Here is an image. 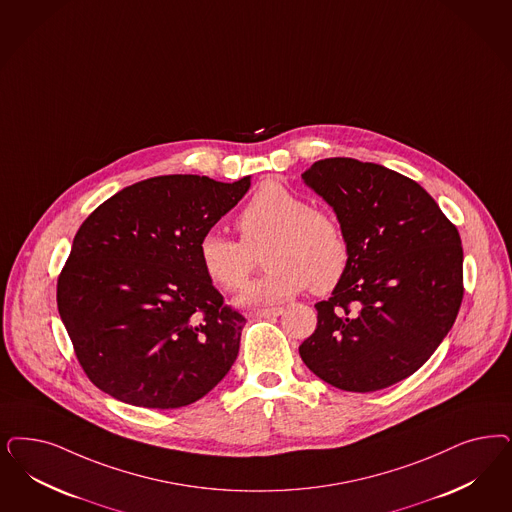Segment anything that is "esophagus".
<instances>
[{"label":"esophagus","mask_w":512,"mask_h":512,"mask_svg":"<svg viewBox=\"0 0 512 512\" xmlns=\"http://www.w3.org/2000/svg\"><path fill=\"white\" fill-rule=\"evenodd\" d=\"M282 306H272V308H263V310H257V318L274 319L278 316H282Z\"/></svg>","instance_id":"esophagus-1"}]
</instances>
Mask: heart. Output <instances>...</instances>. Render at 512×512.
Wrapping results in <instances>:
<instances>
[{
	"instance_id": "b5f03b06",
	"label": "heart",
	"mask_w": 512,
	"mask_h": 512,
	"mask_svg": "<svg viewBox=\"0 0 512 512\" xmlns=\"http://www.w3.org/2000/svg\"><path fill=\"white\" fill-rule=\"evenodd\" d=\"M242 240L208 230L198 240V263L206 278L223 291L246 285L263 251L265 274L242 293L247 306L291 299L310 287L329 293L344 280L352 249L342 225L276 179H266L238 213Z\"/></svg>"
}]
</instances>
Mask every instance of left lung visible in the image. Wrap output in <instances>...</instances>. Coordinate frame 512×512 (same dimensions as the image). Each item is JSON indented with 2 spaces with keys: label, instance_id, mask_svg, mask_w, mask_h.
Returning <instances> with one entry per match:
<instances>
[{
  "label": "left lung",
  "instance_id": "left-lung-1",
  "mask_svg": "<svg viewBox=\"0 0 512 512\" xmlns=\"http://www.w3.org/2000/svg\"><path fill=\"white\" fill-rule=\"evenodd\" d=\"M302 179L335 210L352 259L318 327L306 367L344 391L388 388L418 371L452 329L463 299L456 225L410 177L355 159L314 162Z\"/></svg>",
  "mask_w": 512,
  "mask_h": 512
}]
</instances>
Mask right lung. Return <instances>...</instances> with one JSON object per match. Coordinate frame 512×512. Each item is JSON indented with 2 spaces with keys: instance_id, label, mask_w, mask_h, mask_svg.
I'll list each match as a JSON object with an SVG mask.
<instances>
[{
  "instance_id": "1",
  "label": "right lung",
  "mask_w": 512,
  "mask_h": 512,
  "mask_svg": "<svg viewBox=\"0 0 512 512\" xmlns=\"http://www.w3.org/2000/svg\"><path fill=\"white\" fill-rule=\"evenodd\" d=\"M249 176H159L100 204L73 238L56 302L96 388L143 408L202 399L230 371L246 318L198 263V240L247 193Z\"/></svg>"
}]
</instances>
